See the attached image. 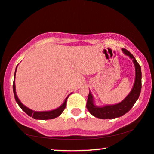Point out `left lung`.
Segmentation results:
<instances>
[{"instance_id": "1", "label": "left lung", "mask_w": 154, "mask_h": 154, "mask_svg": "<svg viewBox=\"0 0 154 154\" xmlns=\"http://www.w3.org/2000/svg\"><path fill=\"white\" fill-rule=\"evenodd\" d=\"M124 54L130 57L134 63L135 67V80L134 85L130 94L124 100L119 103L114 105H106L104 106H96L94 104V97L89 91L87 102V108L92 116L101 119H113L122 116L127 113L133 107L138 99L141 89V67L137 62L136 59L130 51L122 48Z\"/></svg>"}]
</instances>
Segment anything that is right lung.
Instances as JSON below:
<instances>
[{"label":"right lung","instance_id":"obj_1","mask_svg":"<svg viewBox=\"0 0 154 154\" xmlns=\"http://www.w3.org/2000/svg\"><path fill=\"white\" fill-rule=\"evenodd\" d=\"M17 67H16L15 75H14V82H13V92H14V96H15V101L17 103L18 105H19L20 107L21 108V109L23 110L24 112H25L28 116H29L30 117H32L33 118L36 119V120H49V119L56 118L59 116H60L61 113L63 112V110H64L65 107H66L67 99L69 96L65 98L64 103H63L60 107L56 108V109L50 110V111H34V110L29 109V108H27L26 106L23 105V104L21 103V101H20V99L17 97V94H16L15 79V74H16V70H17Z\"/></svg>","mask_w":154,"mask_h":154}]
</instances>
